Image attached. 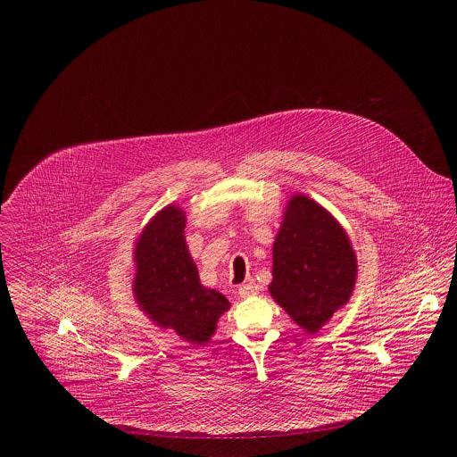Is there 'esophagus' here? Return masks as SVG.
Returning a JSON list of instances; mask_svg holds the SVG:
<instances>
[{
	"instance_id": "1",
	"label": "esophagus",
	"mask_w": 457,
	"mask_h": 457,
	"mask_svg": "<svg viewBox=\"0 0 457 457\" xmlns=\"http://www.w3.org/2000/svg\"><path fill=\"white\" fill-rule=\"evenodd\" d=\"M257 294H259V287H257V283H253V281H250V283L239 287V295H241L243 299L253 297V295H257Z\"/></svg>"
}]
</instances>
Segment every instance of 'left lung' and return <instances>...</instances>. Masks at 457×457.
<instances>
[{
    "mask_svg": "<svg viewBox=\"0 0 457 457\" xmlns=\"http://www.w3.org/2000/svg\"><path fill=\"white\" fill-rule=\"evenodd\" d=\"M355 274V253L341 225L315 200L292 196L272 246L274 301L315 334L346 304Z\"/></svg>",
    "mask_w": 457,
    "mask_h": 457,
    "instance_id": "1",
    "label": "left lung"
}]
</instances>
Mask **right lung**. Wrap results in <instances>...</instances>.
Returning <instances> with one entry per match:
<instances>
[{"label": "right lung", "instance_id": "obj_1", "mask_svg": "<svg viewBox=\"0 0 457 457\" xmlns=\"http://www.w3.org/2000/svg\"><path fill=\"white\" fill-rule=\"evenodd\" d=\"M185 212L178 205H167L147 223L133 252V292L156 326L202 345L230 303L223 294L202 287L185 243Z\"/></svg>", "mask_w": 457, "mask_h": 457}]
</instances>
